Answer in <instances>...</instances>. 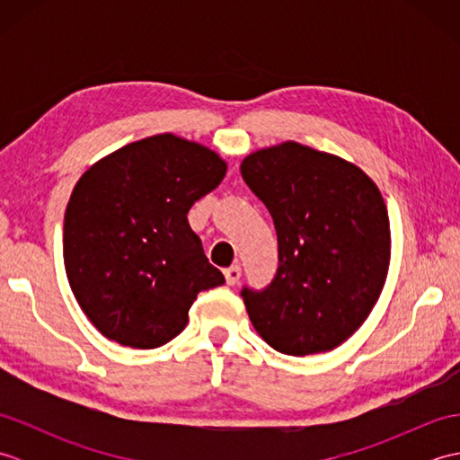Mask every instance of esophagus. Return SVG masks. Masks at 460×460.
<instances>
[{"label": "esophagus", "instance_id": "esophagus-1", "mask_svg": "<svg viewBox=\"0 0 460 460\" xmlns=\"http://www.w3.org/2000/svg\"><path fill=\"white\" fill-rule=\"evenodd\" d=\"M241 279V265H231L229 269H225V280H227V285H237Z\"/></svg>", "mask_w": 460, "mask_h": 460}]
</instances>
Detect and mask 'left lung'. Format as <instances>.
I'll return each instance as SVG.
<instances>
[{
    "label": "left lung",
    "mask_w": 460,
    "mask_h": 460,
    "mask_svg": "<svg viewBox=\"0 0 460 460\" xmlns=\"http://www.w3.org/2000/svg\"><path fill=\"white\" fill-rule=\"evenodd\" d=\"M241 175L279 237L275 279L241 290L252 326L280 354L334 349L364 324L387 277L377 185L358 165L296 142L247 155Z\"/></svg>",
    "instance_id": "1"
}]
</instances>
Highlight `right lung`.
I'll list each match as a JSON object with an SVG mask.
<instances>
[{"mask_svg":"<svg viewBox=\"0 0 460 460\" xmlns=\"http://www.w3.org/2000/svg\"><path fill=\"white\" fill-rule=\"evenodd\" d=\"M225 172L205 146L158 134L106 155L76 181L65 211V270L102 336L160 348L188 324L199 292L223 285L188 211Z\"/></svg>","mask_w":460,"mask_h":460,"instance_id":"obj_1","label":"right lung"}]
</instances>
